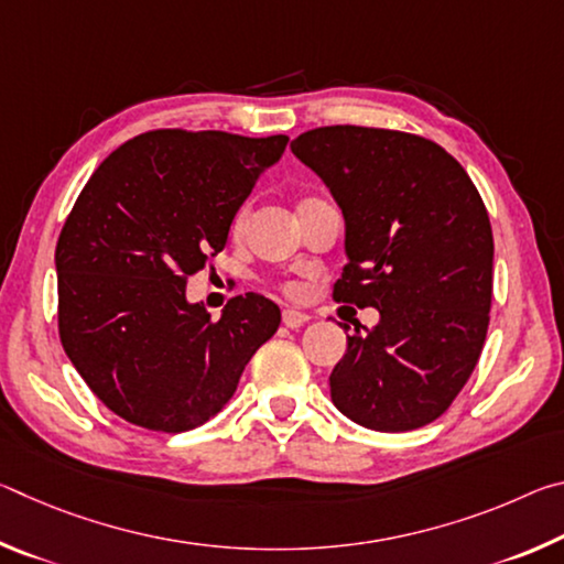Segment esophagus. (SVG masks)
<instances>
[{
    "label": "esophagus",
    "mask_w": 564,
    "mask_h": 564,
    "mask_svg": "<svg viewBox=\"0 0 564 564\" xmlns=\"http://www.w3.org/2000/svg\"><path fill=\"white\" fill-rule=\"evenodd\" d=\"M308 321H311V316H308V313H303V311H295V308H285L283 311V323L289 328H301Z\"/></svg>",
    "instance_id": "1"
}]
</instances>
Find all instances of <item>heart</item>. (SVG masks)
Returning a JSON list of instances; mask_svg holds the SVG:
<instances>
[{
  "instance_id": "b5f03b06",
  "label": "heart",
  "mask_w": 564,
  "mask_h": 564,
  "mask_svg": "<svg viewBox=\"0 0 564 564\" xmlns=\"http://www.w3.org/2000/svg\"><path fill=\"white\" fill-rule=\"evenodd\" d=\"M248 218H251V206H241L238 208V212L234 214V221H231V231L236 234V236H241L243 234V228H246V224H248ZM285 293H291V295H295L299 293V289H295V285H285Z\"/></svg>"
}]
</instances>
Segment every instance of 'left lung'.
<instances>
[{"label": "left lung", "instance_id": "8db88e82", "mask_svg": "<svg viewBox=\"0 0 564 564\" xmlns=\"http://www.w3.org/2000/svg\"><path fill=\"white\" fill-rule=\"evenodd\" d=\"M291 151L346 218L348 263L333 299L380 313L376 328L348 336L333 405L380 433L433 423L488 336L492 228L480 194L443 147L415 133L321 127Z\"/></svg>", "mask_w": 564, "mask_h": 564}]
</instances>
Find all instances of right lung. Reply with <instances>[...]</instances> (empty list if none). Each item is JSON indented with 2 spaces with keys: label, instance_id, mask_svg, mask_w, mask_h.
I'll list each match as a JSON object with an SVG mask.
<instances>
[{
  "label": "right lung",
  "instance_id": "obj_1",
  "mask_svg": "<svg viewBox=\"0 0 564 564\" xmlns=\"http://www.w3.org/2000/svg\"><path fill=\"white\" fill-rule=\"evenodd\" d=\"M289 137L159 129L101 161L56 241L59 338L111 413L161 433L194 431L236 393L281 323L259 293L221 318L186 301L188 275L224 251L234 214Z\"/></svg>",
  "mask_w": 564,
  "mask_h": 564
}]
</instances>
